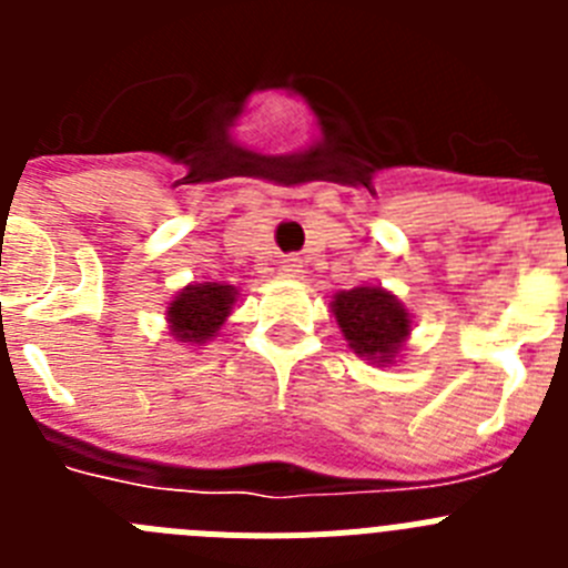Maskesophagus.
Wrapping results in <instances>:
<instances>
[{"label": "esophagus", "instance_id": "1", "mask_svg": "<svg viewBox=\"0 0 568 568\" xmlns=\"http://www.w3.org/2000/svg\"><path fill=\"white\" fill-rule=\"evenodd\" d=\"M281 275H287V278H301V275H304V258H298V255L281 258Z\"/></svg>", "mask_w": 568, "mask_h": 568}]
</instances>
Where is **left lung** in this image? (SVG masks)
<instances>
[{
	"label": "left lung",
	"mask_w": 568,
	"mask_h": 568,
	"mask_svg": "<svg viewBox=\"0 0 568 568\" xmlns=\"http://www.w3.org/2000/svg\"><path fill=\"white\" fill-rule=\"evenodd\" d=\"M333 315L349 349L381 366L393 364L413 329L404 304L384 287L341 290L333 295Z\"/></svg>",
	"instance_id": "left-lung-1"
}]
</instances>
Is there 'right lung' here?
Returning <instances> with one entry per match:
<instances>
[{
    "instance_id": "right-lung-1",
    "label": "right lung",
    "mask_w": 568,
    "mask_h": 568,
    "mask_svg": "<svg viewBox=\"0 0 568 568\" xmlns=\"http://www.w3.org/2000/svg\"><path fill=\"white\" fill-rule=\"evenodd\" d=\"M235 298H239V290L233 284H222V281L187 284L182 293L170 301V335L175 341H182V344H207L222 329L227 315L233 313Z\"/></svg>"
}]
</instances>
